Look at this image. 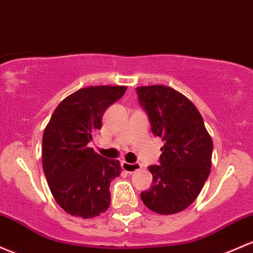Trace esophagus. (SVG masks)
<instances>
[{
    "instance_id": "34e87169",
    "label": "esophagus",
    "mask_w": 253,
    "mask_h": 253,
    "mask_svg": "<svg viewBox=\"0 0 253 253\" xmlns=\"http://www.w3.org/2000/svg\"><path fill=\"white\" fill-rule=\"evenodd\" d=\"M121 167L125 171H127V173H134V171L139 170L141 166L139 163H128L126 162V161H124V162L121 163Z\"/></svg>"
}]
</instances>
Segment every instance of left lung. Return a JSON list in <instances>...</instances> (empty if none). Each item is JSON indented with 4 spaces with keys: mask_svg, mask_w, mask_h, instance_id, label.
I'll return each mask as SVG.
<instances>
[{
    "mask_svg": "<svg viewBox=\"0 0 253 253\" xmlns=\"http://www.w3.org/2000/svg\"><path fill=\"white\" fill-rule=\"evenodd\" d=\"M138 99L148 113L151 131L162 138L160 166H150L152 185L140 193L152 211L171 215L196 201L211 168L212 139L192 102L165 85L138 86Z\"/></svg>",
    "mask_w": 253,
    "mask_h": 253,
    "instance_id": "left-lung-1",
    "label": "left lung"
}]
</instances>
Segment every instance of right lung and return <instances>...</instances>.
Instances as JSON below:
<instances>
[{"instance_id": "1", "label": "right lung", "mask_w": 253, "mask_h": 253, "mask_svg": "<svg viewBox=\"0 0 253 253\" xmlns=\"http://www.w3.org/2000/svg\"><path fill=\"white\" fill-rule=\"evenodd\" d=\"M126 90L110 85L80 88L57 105L44 129V174L56 203L72 216L91 218L109 208V186L120 175V162L96 154L88 143L101 129L107 108Z\"/></svg>"}]
</instances>
